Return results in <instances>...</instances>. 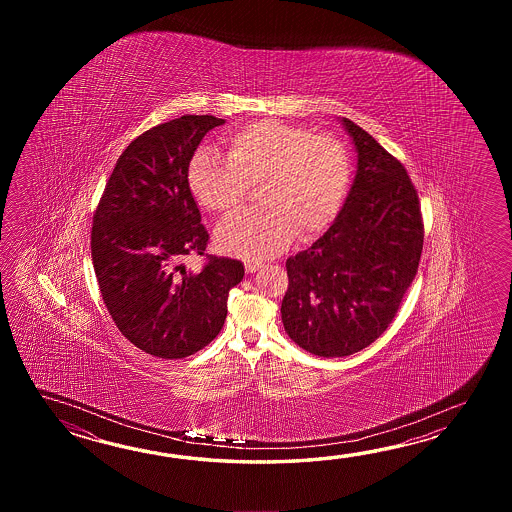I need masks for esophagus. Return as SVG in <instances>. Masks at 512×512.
Wrapping results in <instances>:
<instances>
[{
    "label": "esophagus",
    "mask_w": 512,
    "mask_h": 512,
    "mask_svg": "<svg viewBox=\"0 0 512 512\" xmlns=\"http://www.w3.org/2000/svg\"><path fill=\"white\" fill-rule=\"evenodd\" d=\"M261 267V263L260 261H247V263H245V269H247V272H256L258 271V269H260Z\"/></svg>",
    "instance_id": "1"
}]
</instances>
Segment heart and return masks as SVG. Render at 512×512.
Returning a JSON list of instances; mask_svg holds the SVG:
<instances>
[{"label":"heart","mask_w":512,"mask_h":512,"mask_svg":"<svg viewBox=\"0 0 512 512\" xmlns=\"http://www.w3.org/2000/svg\"><path fill=\"white\" fill-rule=\"evenodd\" d=\"M351 179V153L338 137L271 119L230 135L227 159L203 148L188 168L190 190L210 212L240 208L258 185L261 207L223 219L216 230L223 251L252 260L287 249L296 230L302 238L326 230Z\"/></svg>","instance_id":"b5f03b06"}]
</instances>
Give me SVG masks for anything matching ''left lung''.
Returning <instances> with one entry per match:
<instances>
[{
	"label": "left lung",
	"mask_w": 512,
	"mask_h": 512,
	"mask_svg": "<svg viewBox=\"0 0 512 512\" xmlns=\"http://www.w3.org/2000/svg\"><path fill=\"white\" fill-rule=\"evenodd\" d=\"M342 122L359 153L355 183L326 234L285 261L283 327L318 357H346L381 337L414 282L425 238L403 163L353 120Z\"/></svg>",
	"instance_id": "obj_1"
}]
</instances>
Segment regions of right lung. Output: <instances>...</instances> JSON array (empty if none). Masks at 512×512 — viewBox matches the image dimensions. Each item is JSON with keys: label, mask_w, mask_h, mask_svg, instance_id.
<instances>
[{"label": "right lung", "mask_w": 512, "mask_h": 512, "mask_svg": "<svg viewBox=\"0 0 512 512\" xmlns=\"http://www.w3.org/2000/svg\"><path fill=\"white\" fill-rule=\"evenodd\" d=\"M225 120L183 115L141 133L122 152L98 201L91 256L98 289L120 333L159 359L194 355L218 337L243 263L205 256L208 236L188 185V166L207 131Z\"/></svg>", "instance_id": "1"}]
</instances>
